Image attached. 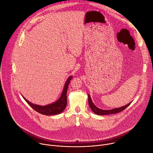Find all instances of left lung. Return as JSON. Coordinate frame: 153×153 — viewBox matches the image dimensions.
<instances>
[{"instance_id":"left-lung-1","label":"left lung","mask_w":153,"mask_h":153,"mask_svg":"<svg viewBox=\"0 0 153 153\" xmlns=\"http://www.w3.org/2000/svg\"><path fill=\"white\" fill-rule=\"evenodd\" d=\"M88 103H89L90 108L94 113L96 114H98V115H107V114H115L117 113H120V112L123 111L124 109H126L132 102H131L130 103H128L127 105H124V106H123L122 107H120V108H113L112 110H102V109H100L98 107H97L96 105L93 103L90 96L88 94Z\"/></svg>"}]
</instances>
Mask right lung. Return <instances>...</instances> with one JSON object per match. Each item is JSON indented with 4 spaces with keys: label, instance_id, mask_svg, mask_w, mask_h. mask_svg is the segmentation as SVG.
I'll return each instance as SVG.
<instances>
[{
    "label": "right lung",
    "instance_id": "add662e5",
    "mask_svg": "<svg viewBox=\"0 0 153 153\" xmlns=\"http://www.w3.org/2000/svg\"><path fill=\"white\" fill-rule=\"evenodd\" d=\"M73 76H70L68 79H67L64 89L62 91V92L61 94V96L57 100L56 102L48 104L47 105H36L31 103L29 100H27L25 97L22 96L23 99H24L26 102L30 105V106L33 109L37 111L39 113H41L42 114L45 115H55L61 113H62L65 108L66 105L67 103V91L68 89V86L69 85L70 81L72 79Z\"/></svg>",
    "mask_w": 153,
    "mask_h": 153
}]
</instances>
